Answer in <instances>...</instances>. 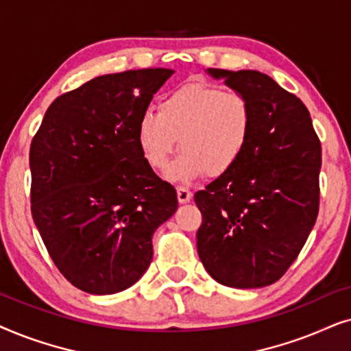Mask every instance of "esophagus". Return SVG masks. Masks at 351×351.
I'll list each match as a JSON object with an SVG mask.
<instances>
[{
    "label": "esophagus",
    "instance_id": "1",
    "mask_svg": "<svg viewBox=\"0 0 351 351\" xmlns=\"http://www.w3.org/2000/svg\"><path fill=\"white\" fill-rule=\"evenodd\" d=\"M176 193H178V200L180 204H188L191 199H193V193L188 188H183V186H180L178 189H176Z\"/></svg>",
    "mask_w": 351,
    "mask_h": 351
}]
</instances>
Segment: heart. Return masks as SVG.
<instances>
[{"mask_svg":"<svg viewBox=\"0 0 351 351\" xmlns=\"http://www.w3.org/2000/svg\"><path fill=\"white\" fill-rule=\"evenodd\" d=\"M254 112L245 95L236 90L189 82L173 90L158 114L139 119L136 136L144 160L154 170H165L176 149L183 156L168 171L175 181H193L207 173L231 171L249 146Z\"/></svg>","mask_w":351,"mask_h":351,"instance_id":"b5f03b06","label":"heart"}]
</instances>
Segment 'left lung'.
Instances as JSON below:
<instances>
[{"mask_svg": "<svg viewBox=\"0 0 351 351\" xmlns=\"http://www.w3.org/2000/svg\"><path fill=\"white\" fill-rule=\"evenodd\" d=\"M208 73L247 96L254 128L237 165L194 195L197 252L223 286L265 287L284 276L316 223L321 141L305 104L268 75Z\"/></svg>", "mask_w": 351, "mask_h": 351, "instance_id": "8db88e82", "label": "left lung"}]
</instances>
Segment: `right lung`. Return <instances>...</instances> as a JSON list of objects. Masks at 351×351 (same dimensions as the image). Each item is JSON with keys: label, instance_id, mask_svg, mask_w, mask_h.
Instances as JSON below:
<instances>
[{"label": "right lung", "instance_id": "add662e5", "mask_svg": "<svg viewBox=\"0 0 351 351\" xmlns=\"http://www.w3.org/2000/svg\"><path fill=\"white\" fill-rule=\"evenodd\" d=\"M170 69L109 73L56 97L30 144L32 217L62 276L96 295L133 286L178 208L144 160L139 119Z\"/></svg>", "mask_w": 351, "mask_h": 351}]
</instances>
